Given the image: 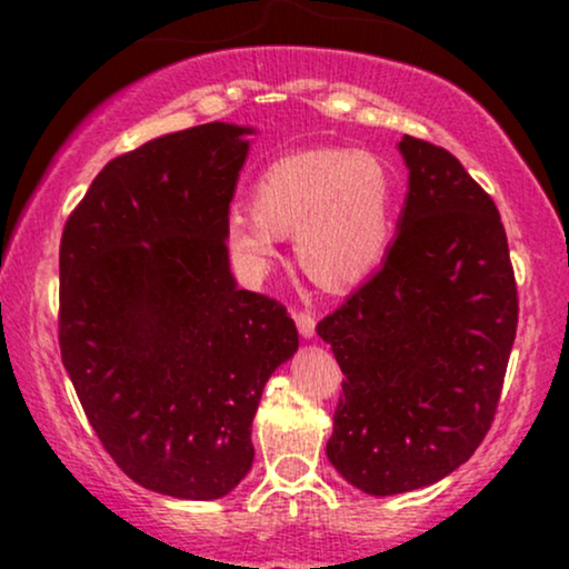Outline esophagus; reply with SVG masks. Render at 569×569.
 Wrapping results in <instances>:
<instances>
[{
	"mask_svg": "<svg viewBox=\"0 0 569 569\" xmlns=\"http://www.w3.org/2000/svg\"><path fill=\"white\" fill-rule=\"evenodd\" d=\"M297 329L305 339L316 337V316H310V312H297Z\"/></svg>",
	"mask_w": 569,
	"mask_h": 569,
	"instance_id": "34e87169",
	"label": "esophagus"
}]
</instances>
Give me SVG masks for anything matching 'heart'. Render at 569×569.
<instances>
[{"label": "heart", "mask_w": 569, "mask_h": 569, "mask_svg": "<svg viewBox=\"0 0 569 569\" xmlns=\"http://www.w3.org/2000/svg\"><path fill=\"white\" fill-rule=\"evenodd\" d=\"M396 179L361 149H302L280 154L253 184V208H232L224 234L251 270L276 257L280 232H297L299 264L326 289L369 278L388 257Z\"/></svg>", "instance_id": "1"}]
</instances>
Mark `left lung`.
I'll return each mask as SVG.
<instances>
[{"mask_svg":"<svg viewBox=\"0 0 569 569\" xmlns=\"http://www.w3.org/2000/svg\"><path fill=\"white\" fill-rule=\"evenodd\" d=\"M409 192L380 270L318 323L342 369L331 466L367 495L443 479L485 441L519 299L498 208L447 149L403 136Z\"/></svg>","mask_w":569,"mask_h":569,"instance_id":"8db88e82","label":"left lung"}]
</instances>
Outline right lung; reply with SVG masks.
Listing matches in <instances>:
<instances>
[{
	"label": "right lung",
	"mask_w": 569,
	"mask_h": 569,
	"mask_svg": "<svg viewBox=\"0 0 569 569\" xmlns=\"http://www.w3.org/2000/svg\"><path fill=\"white\" fill-rule=\"evenodd\" d=\"M253 128L208 122L103 166L61 238L63 367L136 485L224 498L251 471V422L299 348L276 299L238 289L224 224Z\"/></svg>",
	"instance_id": "obj_1"
}]
</instances>
